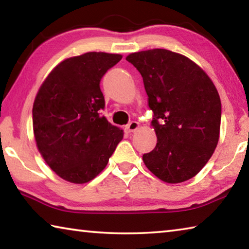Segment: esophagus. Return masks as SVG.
Here are the masks:
<instances>
[{"label": "esophagus", "instance_id": "1", "mask_svg": "<svg viewBox=\"0 0 249 249\" xmlns=\"http://www.w3.org/2000/svg\"><path fill=\"white\" fill-rule=\"evenodd\" d=\"M138 127H140V124L137 123V122H135V121H133V122H130L129 124H127L126 125V132H128V133H133V132H135V130H136Z\"/></svg>", "mask_w": 249, "mask_h": 249}]
</instances>
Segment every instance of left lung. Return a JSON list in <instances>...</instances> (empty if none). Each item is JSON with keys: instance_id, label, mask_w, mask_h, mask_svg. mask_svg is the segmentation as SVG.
<instances>
[{"instance_id": "left-lung-1", "label": "left lung", "mask_w": 249, "mask_h": 249, "mask_svg": "<svg viewBox=\"0 0 249 249\" xmlns=\"http://www.w3.org/2000/svg\"><path fill=\"white\" fill-rule=\"evenodd\" d=\"M142 74L157 145L142 155L146 167L168 183L191 179L209 161L220 135L222 107L211 79L190 59L167 49L126 57Z\"/></svg>"}]
</instances>
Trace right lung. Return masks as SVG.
<instances>
[{
	"mask_svg": "<svg viewBox=\"0 0 249 249\" xmlns=\"http://www.w3.org/2000/svg\"><path fill=\"white\" fill-rule=\"evenodd\" d=\"M121 54L87 53L60 62L40 87L33 107L34 135L39 153L69 182L95 178L123 138L101 111V79Z\"/></svg>",
	"mask_w": 249,
	"mask_h": 249,
	"instance_id": "add662e5",
	"label": "right lung"
}]
</instances>
